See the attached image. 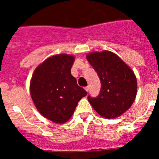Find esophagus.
Instances as JSON below:
<instances>
[{
    "label": "esophagus",
    "instance_id": "obj_1",
    "mask_svg": "<svg viewBox=\"0 0 159 159\" xmlns=\"http://www.w3.org/2000/svg\"><path fill=\"white\" fill-rule=\"evenodd\" d=\"M84 89H85V91H86V92H88V91H89V87H85V88H84Z\"/></svg>",
    "mask_w": 159,
    "mask_h": 159
}]
</instances>
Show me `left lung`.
Masks as SVG:
<instances>
[{"mask_svg":"<svg viewBox=\"0 0 159 159\" xmlns=\"http://www.w3.org/2000/svg\"><path fill=\"white\" fill-rule=\"evenodd\" d=\"M87 60L97 72L102 84L99 95L96 98L88 95V101L102 117H119L128 110L135 99L137 80L134 71L110 51L89 53Z\"/></svg>","mask_w":159,"mask_h":159,"instance_id":"obj_1","label":"left lung"}]
</instances>
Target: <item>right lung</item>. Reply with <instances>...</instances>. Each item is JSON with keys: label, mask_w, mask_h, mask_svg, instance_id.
Here are the masks:
<instances>
[{"label": "right lung", "mask_w": 159, "mask_h": 159, "mask_svg": "<svg viewBox=\"0 0 159 159\" xmlns=\"http://www.w3.org/2000/svg\"><path fill=\"white\" fill-rule=\"evenodd\" d=\"M74 60L71 55L52 56L36 67L31 80L30 94L36 109L56 123L67 122L88 94L71 75Z\"/></svg>", "instance_id": "obj_1"}]
</instances>
